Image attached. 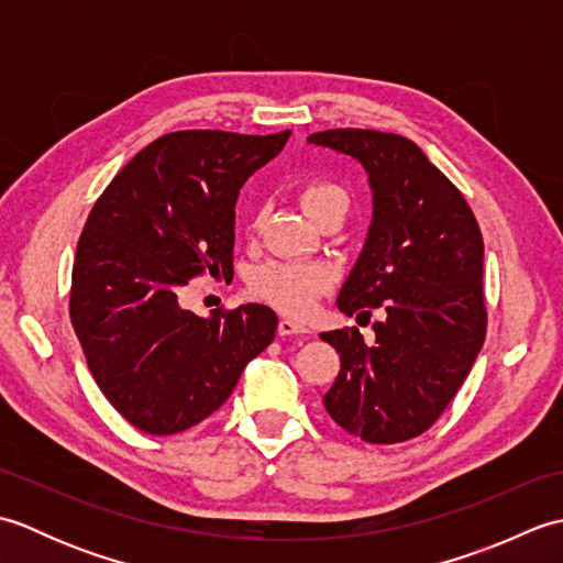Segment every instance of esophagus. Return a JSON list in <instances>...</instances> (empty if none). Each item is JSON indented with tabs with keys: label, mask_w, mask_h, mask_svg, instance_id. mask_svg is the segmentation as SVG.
<instances>
[{
	"label": "esophagus",
	"mask_w": 563,
	"mask_h": 563,
	"mask_svg": "<svg viewBox=\"0 0 563 563\" xmlns=\"http://www.w3.org/2000/svg\"><path fill=\"white\" fill-rule=\"evenodd\" d=\"M309 333V329L300 321H292V319H280L278 321V336H305Z\"/></svg>",
	"instance_id": "obj_1"
}]
</instances>
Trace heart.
I'll use <instances>...</instances> for the list:
<instances>
[{
    "label": "heart",
    "mask_w": 563,
    "mask_h": 563,
    "mask_svg": "<svg viewBox=\"0 0 563 563\" xmlns=\"http://www.w3.org/2000/svg\"><path fill=\"white\" fill-rule=\"evenodd\" d=\"M305 210L312 214L321 212L333 202H345L349 206V196L345 190L327 181V178H312L300 190ZM331 285V271L317 263H268L261 266L251 275V292L261 300L278 307L285 314L302 317L314 307L317 297L329 290Z\"/></svg>",
    "instance_id": "b5f03b06"
}]
</instances>
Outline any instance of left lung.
Here are the masks:
<instances>
[{
	"label": "left lung",
	"mask_w": 563,
	"mask_h": 563,
	"mask_svg": "<svg viewBox=\"0 0 563 563\" xmlns=\"http://www.w3.org/2000/svg\"><path fill=\"white\" fill-rule=\"evenodd\" d=\"M307 140L365 166L373 224L336 305L357 319L375 309L385 314L373 327V345L355 327L321 333L341 353L324 406L365 442L411 440L448 409L486 339L479 222L411 140L361 128Z\"/></svg>",
	"instance_id": "1"
}]
</instances>
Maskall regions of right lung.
<instances>
[{"instance_id": "right-lung-1", "label": "right lung", "mask_w": 563, "mask_h": 563, "mask_svg": "<svg viewBox=\"0 0 563 563\" xmlns=\"http://www.w3.org/2000/svg\"><path fill=\"white\" fill-rule=\"evenodd\" d=\"M288 137L178 130L135 154L93 202L69 319L103 397L142 433H181L218 411L275 336L266 305L198 317L178 297L198 275L232 273L239 188Z\"/></svg>"}]
</instances>
